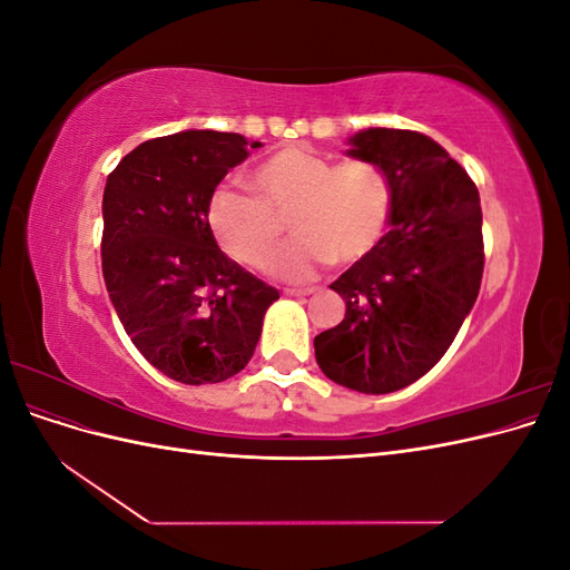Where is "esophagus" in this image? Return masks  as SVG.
<instances>
[{
    "label": "esophagus",
    "mask_w": 570,
    "mask_h": 570,
    "mask_svg": "<svg viewBox=\"0 0 570 570\" xmlns=\"http://www.w3.org/2000/svg\"><path fill=\"white\" fill-rule=\"evenodd\" d=\"M314 287H306V289H297V287H287L285 289V295H289V297H312L314 295Z\"/></svg>",
    "instance_id": "1"
}]
</instances>
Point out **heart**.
<instances>
[{
	"label": "heart",
	"instance_id": "obj_1",
	"mask_svg": "<svg viewBox=\"0 0 570 570\" xmlns=\"http://www.w3.org/2000/svg\"><path fill=\"white\" fill-rule=\"evenodd\" d=\"M256 197L223 187L209 204V226L230 258L266 268L287 230L299 239L271 271L287 281H312L331 266L356 264L383 237L392 189L383 170L361 159L335 164L302 145L283 147L252 170Z\"/></svg>",
	"mask_w": 570,
	"mask_h": 570
}]
</instances>
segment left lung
<instances>
[{"instance_id": "1", "label": "left lung", "mask_w": 570, "mask_h": 570, "mask_svg": "<svg viewBox=\"0 0 570 570\" xmlns=\"http://www.w3.org/2000/svg\"><path fill=\"white\" fill-rule=\"evenodd\" d=\"M350 145V157L377 166L390 183V230L331 285L347 314L314 347L333 383L387 394L438 364L478 299L480 195L450 154L416 130L368 128Z\"/></svg>"}]
</instances>
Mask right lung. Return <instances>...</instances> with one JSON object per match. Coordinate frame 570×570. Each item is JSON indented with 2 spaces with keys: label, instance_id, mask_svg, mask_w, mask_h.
Masks as SVG:
<instances>
[{
  "label": "right lung",
  "instance_id": "right-lung-1",
  "mask_svg": "<svg viewBox=\"0 0 570 570\" xmlns=\"http://www.w3.org/2000/svg\"><path fill=\"white\" fill-rule=\"evenodd\" d=\"M237 132L154 137L111 170L101 199V273L128 337L185 385L223 383L254 354L278 289L223 254L209 226L216 185L247 159Z\"/></svg>",
  "mask_w": 570,
  "mask_h": 570
}]
</instances>
